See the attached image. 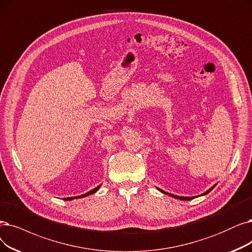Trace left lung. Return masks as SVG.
Returning <instances> with one entry per match:
<instances>
[{
    "instance_id": "1",
    "label": "left lung",
    "mask_w": 252,
    "mask_h": 252,
    "mask_svg": "<svg viewBox=\"0 0 252 252\" xmlns=\"http://www.w3.org/2000/svg\"><path fill=\"white\" fill-rule=\"evenodd\" d=\"M216 185H214L213 187H211L209 190H207L205 193H203V194H200V195H205V194H207V193H209L211 190H212L214 187H215ZM159 191H161V192L162 193H165V194H167V195H169V196H173V197H175V198H178V199H181V200H191V199H193L194 198V196H189V197H187V196H178V195H174V194H172V193H168V192H165V191H163L162 189H159V188H157Z\"/></svg>"
}]
</instances>
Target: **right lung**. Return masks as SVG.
I'll return each mask as SVG.
<instances>
[{
	"label": "right lung",
	"mask_w": 252,
	"mask_h": 252,
	"mask_svg": "<svg viewBox=\"0 0 252 252\" xmlns=\"http://www.w3.org/2000/svg\"><path fill=\"white\" fill-rule=\"evenodd\" d=\"M100 188V185L99 186H97L96 188H94L93 190H91V191H89V192H87V193H85V194H83V195H78V196H73V197H65L64 199L65 200H71V199H74V198H80V197H85V196H88V195H90V194H93V193H95L96 191L98 190Z\"/></svg>",
	"instance_id": "add662e5"
}]
</instances>
